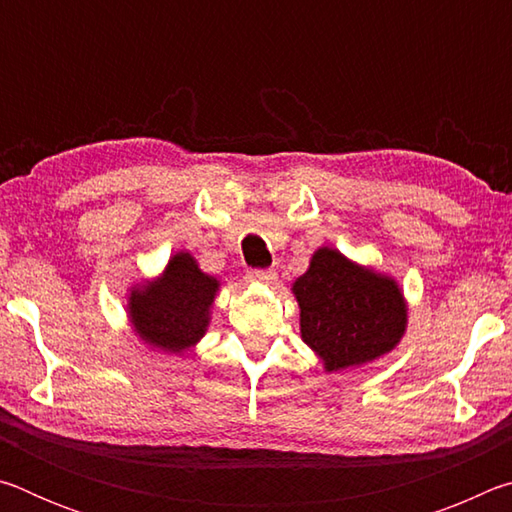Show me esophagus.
I'll return each mask as SVG.
<instances>
[{"label":"esophagus","mask_w":512,"mask_h":512,"mask_svg":"<svg viewBox=\"0 0 512 512\" xmlns=\"http://www.w3.org/2000/svg\"><path fill=\"white\" fill-rule=\"evenodd\" d=\"M248 277L255 282H262V284H273L277 280V273L273 268H250Z\"/></svg>","instance_id":"obj_1"}]
</instances>
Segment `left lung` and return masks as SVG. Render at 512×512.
Masks as SVG:
<instances>
[{
  "label": "left lung",
  "instance_id": "left-lung-1",
  "mask_svg": "<svg viewBox=\"0 0 512 512\" xmlns=\"http://www.w3.org/2000/svg\"><path fill=\"white\" fill-rule=\"evenodd\" d=\"M293 293L302 341L323 359L327 372L391 352L406 329V302L397 282L357 266L339 250L318 248Z\"/></svg>",
  "mask_w": 512,
  "mask_h": 512
}]
</instances>
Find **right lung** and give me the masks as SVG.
<instances>
[{
    "instance_id": "1",
    "label": "right lung",
    "mask_w": 512,
    "mask_h": 512,
    "mask_svg": "<svg viewBox=\"0 0 512 512\" xmlns=\"http://www.w3.org/2000/svg\"><path fill=\"white\" fill-rule=\"evenodd\" d=\"M216 291L219 280L205 275L189 253H178L169 259L158 282L131 293V323L153 348L183 352L196 345L210 325Z\"/></svg>"
}]
</instances>
